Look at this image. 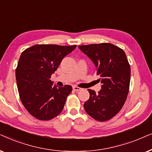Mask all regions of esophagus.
<instances>
[{
    "instance_id": "34e87169",
    "label": "esophagus",
    "mask_w": 152,
    "mask_h": 152,
    "mask_svg": "<svg viewBox=\"0 0 152 152\" xmlns=\"http://www.w3.org/2000/svg\"><path fill=\"white\" fill-rule=\"evenodd\" d=\"M73 89L76 91H80V90H81V88H79V87H78V86H74L73 87Z\"/></svg>"
}]
</instances>
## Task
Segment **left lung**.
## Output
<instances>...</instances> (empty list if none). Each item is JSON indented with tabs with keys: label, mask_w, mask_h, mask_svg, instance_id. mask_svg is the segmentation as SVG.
<instances>
[{
	"label": "left lung",
	"mask_w": 152,
	"mask_h": 152,
	"mask_svg": "<svg viewBox=\"0 0 152 152\" xmlns=\"http://www.w3.org/2000/svg\"><path fill=\"white\" fill-rule=\"evenodd\" d=\"M78 48L94 62L96 75L102 84L98 94L90 90V99L85 102L86 113L99 122H106L120 112L129 91L131 68L126 53L110 43L81 45Z\"/></svg>",
	"instance_id": "8db88e82"
}]
</instances>
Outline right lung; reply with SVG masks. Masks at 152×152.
I'll return each mask as SVG.
<instances>
[{
    "mask_svg": "<svg viewBox=\"0 0 152 152\" xmlns=\"http://www.w3.org/2000/svg\"><path fill=\"white\" fill-rule=\"evenodd\" d=\"M76 47L36 44L22 52L16 69L18 91L23 106L37 120H52L62 112L72 87L53 86L50 78L64 56Z\"/></svg>",
    "mask_w": 152,
    "mask_h": 152,
    "instance_id": "right-lung-1",
    "label": "right lung"
}]
</instances>
